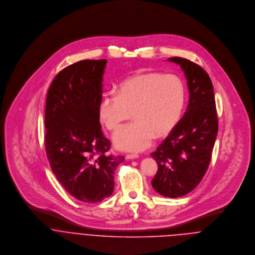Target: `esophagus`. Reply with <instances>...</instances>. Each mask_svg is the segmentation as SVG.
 Here are the masks:
<instances>
[{
	"mask_svg": "<svg viewBox=\"0 0 255 255\" xmlns=\"http://www.w3.org/2000/svg\"><path fill=\"white\" fill-rule=\"evenodd\" d=\"M136 158H138V155L137 154H128L127 155V159H136Z\"/></svg>",
	"mask_w": 255,
	"mask_h": 255,
	"instance_id": "obj_1",
	"label": "esophagus"
}]
</instances>
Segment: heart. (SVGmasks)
Masks as SVG:
<instances>
[{
    "mask_svg": "<svg viewBox=\"0 0 255 255\" xmlns=\"http://www.w3.org/2000/svg\"><path fill=\"white\" fill-rule=\"evenodd\" d=\"M182 79L172 73H139L122 81L116 91L100 100V121L113 130L132 115L134 121L113 135L115 145L128 151H142L154 136L167 135L177 125L184 105Z\"/></svg>",
    "mask_w": 255,
    "mask_h": 255,
    "instance_id": "1",
    "label": "heart"
}]
</instances>
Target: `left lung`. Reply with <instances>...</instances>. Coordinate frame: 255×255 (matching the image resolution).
<instances>
[{
    "mask_svg": "<svg viewBox=\"0 0 255 255\" xmlns=\"http://www.w3.org/2000/svg\"><path fill=\"white\" fill-rule=\"evenodd\" d=\"M168 61L181 66L187 79L189 100L182 119L151 153L158 165L151 183L159 194L176 198L193 190L203 179L218 133V118L208 73L183 58Z\"/></svg>",
    "mask_w": 255,
    "mask_h": 255,
    "instance_id": "left-lung-1",
    "label": "left lung"
}]
</instances>
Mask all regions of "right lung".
Returning a JSON list of instances; mask_svg holds the SVG:
<instances>
[{"label":"right lung","mask_w":255,"mask_h":255,"mask_svg":"<svg viewBox=\"0 0 255 255\" xmlns=\"http://www.w3.org/2000/svg\"><path fill=\"white\" fill-rule=\"evenodd\" d=\"M106 60H84L65 68L49 87L45 149L53 173L74 198L87 203L109 197L124 156L108 155L98 106Z\"/></svg>","instance_id":"1"}]
</instances>
